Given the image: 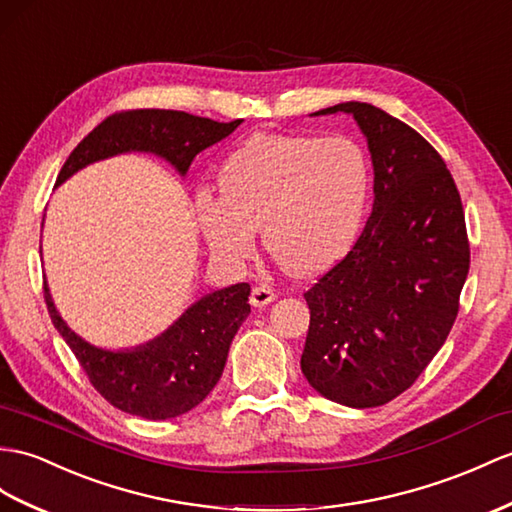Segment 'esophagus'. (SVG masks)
<instances>
[{
    "instance_id": "1",
    "label": "esophagus",
    "mask_w": 512,
    "mask_h": 512,
    "mask_svg": "<svg viewBox=\"0 0 512 512\" xmlns=\"http://www.w3.org/2000/svg\"><path fill=\"white\" fill-rule=\"evenodd\" d=\"M249 299H252L254 306H267V304L273 302V299H276V291H273L271 286H265V284L254 286L252 297H249Z\"/></svg>"
}]
</instances>
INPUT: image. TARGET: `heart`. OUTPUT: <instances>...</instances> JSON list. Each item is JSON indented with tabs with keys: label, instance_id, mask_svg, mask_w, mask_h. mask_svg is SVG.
Masks as SVG:
<instances>
[{
	"label": "heart",
	"instance_id": "obj_1",
	"mask_svg": "<svg viewBox=\"0 0 512 512\" xmlns=\"http://www.w3.org/2000/svg\"><path fill=\"white\" fill-rule=\"evenodd\" d=\"M371 191L369 156L350 136L258 132L226 158L219 197L202 195L197 221L221 263L267 252L293 276H313L350 252Z\"/></svg>",
	"mask_w": 512,
	"mask_h": 512
}]
</instances>
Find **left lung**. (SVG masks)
I'll return each instance as SVG.
<instances>
[{"mask_svg":"<svg viewBox=\"0 0 512 512\" xmlns=\"http://www.w3.org/2000/svg\"><path fill=\"white\" fill-rule=\"evenodd\" d=\"M367 136L373 208L339 263L304 293L310 326L299 365L315 391L352 408L395 400L450 334L469 273L463 202L441 154L384 110L347 102Z\"/></svg>","mask_w":512,"mask_h":512,"instance_id":"8db88e82","label":"left lung"}]
</instances>
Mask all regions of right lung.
<instances>
[{
  "instance_id": "obj_1",
  "label": "right lung",
  "mask_w": 512,
  "mask_h": 512,
  "mask_svg": "<svg viewBox=\"0 0 512 512\" xmlns=\"http://www.w3.org/2000/svg\"><path fill=\"white\" fill-rule=\"evenodd\" d=\"M241 126L182 110L136 108L106 117L84 136L62 165L56 184L82 167L123 152H154L182 176L193 158ZM45 304L56 330L78 358L95 391L115 408L143 419H171L202 404L219 382L230 343L249 315V284H232L193 304L156 341L132 352H108L82 341L56 313L47 284Z\"/></svg>"
}]
</instances>
